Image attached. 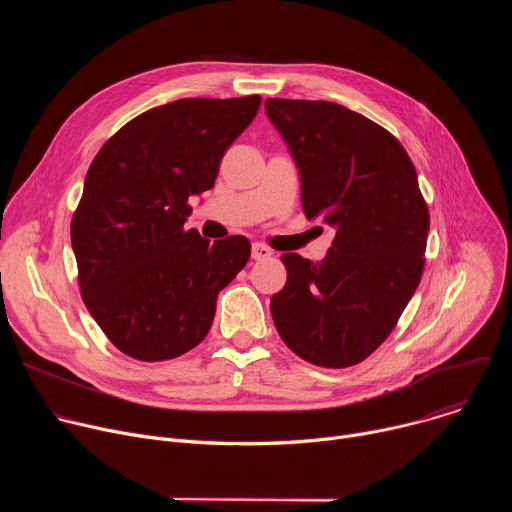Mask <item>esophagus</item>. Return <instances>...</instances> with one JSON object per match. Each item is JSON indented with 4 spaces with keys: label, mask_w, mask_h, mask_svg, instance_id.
<instances>
[{
    "label": "esophagus",
    "mask_w": 512,
    "mask_h": 512,
    "mask_svg": "<svg viewBox=\"0 0 512 512\" xmlns=\"http://www.w3.org/2000/svg\"><path fill=\"white\" fill-rule=\"evenodd\" d=\"M271 255H273V251H271L267 245H263V243H253V247H251V257H253L255 261L269 259Z\"/></svg>",
    "instance_id": "1"
}]
</instances>
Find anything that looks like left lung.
Wrapping results in <instances>:
<instances>
[{"label":"left lung","mask_w":512,"mask_h":512,"mask_svg":"<svg viewBox=\"0 0 512 512\" xmlns=\"http://www.w3.org/2000/svg\"><path fill=\"white\" fill-rule=\"evenodd\" d=\"M302 180V206L336 231L314 263L283 253L285 287L271 298L281 340L300 358L344 369L393 332L423 273L429 210L403 145L330 101L267 99Z\"/></svg>","instance_id":"obj_1"}]
</instances>
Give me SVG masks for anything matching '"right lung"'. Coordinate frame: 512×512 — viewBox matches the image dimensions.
Masks as SVG:
<instances>
[{
	"mask_svg": "<svg viewBox=\"0 0 512 512\" xmlns=\"http://www.w3.org/2000/svg\"><path fill=\"white\" fill-rule=\"evenodd\" d=\"M259 105V95L178 99L131 119L95 156L70 241L83 302L123 354L158 362L192 350L218 291L247 265L245 237L210 243L184 223L188 198L214 186Z\"/></svg>",
	"mask_w": 512,
	"mask_h": 512,
	"instance_id": "obj_1",
	"label": "right lung"
}]
</instances>
